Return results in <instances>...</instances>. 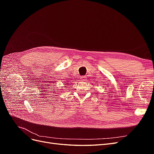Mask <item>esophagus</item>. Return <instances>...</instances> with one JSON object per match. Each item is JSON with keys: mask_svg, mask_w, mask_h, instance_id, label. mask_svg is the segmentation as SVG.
I'll return each mask as SVG.
<instances>
[{"mask_svg": "<svg viewBox=\"0 0 154 154\" xmlns=\"http://www.w3.org/2000/svg\"><path fill=\"white\" fill-rule=\"evenodd\" d=\"M80 79L82 81H85L86 80V76H83L80 77Z\"/></svg>", "mask_w": 154, "mask_h": 154, "instance_id": "obj_1", "label": "esophagus"}]
</instances>
